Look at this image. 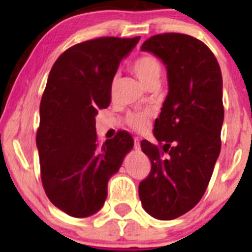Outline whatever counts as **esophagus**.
<instances>
[{
    "instance_id": "esophagus-1",
    "label": "esophagus",
    "mask_w": 252,
    "mask_h": 252,
    "mask_svg": "<svg viewBox=\"0 0 252 252\" xmlns=\"http://www.w3.org/2000/svg\"><path fill=\"white\" fill-rule=\"evenodd\" d=\"M134 149L140 150V141L138 138H134Z\"/></svg>"
}]
</instances>
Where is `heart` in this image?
Segmentation results:
<instances>
[{
	"label": "heart",
	"mask_w": 252,
	"mask_h": 252,
	"mask_svg": "<svg viewBox=\"0 0 252 252\" xmlns=\"http://www.w3.org/2000/svg\"><path fill=\"white\" fill-rule=\"evenodd\" d=\"M130 69L145 86L158 83L162 74V64L156 56L142 53L130 63ZM151 113L149 111L129 112L126 116V123L135 130H145L149 128Z\"/></svg>",
	"instance_id": "heart-1"
}]
</instances>
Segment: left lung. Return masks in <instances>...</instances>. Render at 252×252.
I'll return each mask as SVG.
<instances>
[{
    "label": "left lung",
    "mask_w": 252,
    "mask_h": 252,
    "mask_svg": "<svg viewBox=\"0 0 252 252\" xmlns=\"http://www.w3.org/2000/svg\"><path fill=\"white\" fill-rule=\"evenodd\" d=\"M141 50L167 65L169 90L155 122L158 144L141 141L151 171L139 184V196L149 215L169 220L199 204L220 156L222 73L212 51L190 35H154Z\"/></svg>",
    "instance_id": "8db88e82"
}]
</instances>
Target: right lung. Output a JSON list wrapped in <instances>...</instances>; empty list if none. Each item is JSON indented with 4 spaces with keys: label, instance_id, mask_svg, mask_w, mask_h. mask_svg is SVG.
<instances>
[{
    "label": "right lung",
    "instance_id": "add662e5",
    "mask_svg": "<svg viewBox=\"0 0 252 252\" xmlns=\"http://www.w3.org/2000/svg\"><path fill=\"white\" fill-rule=\"evenodd\" d=\"M139 40L103 36L80 42L57 58L48 75L36 133L40 173L50 201L72 217L102 207L108 179L134 145L126 130L98 144L95 116L110 105L119 62Z\"/></svg>",
    "mask_w": 252,
    "mask_h": 252
}]
</instances>
